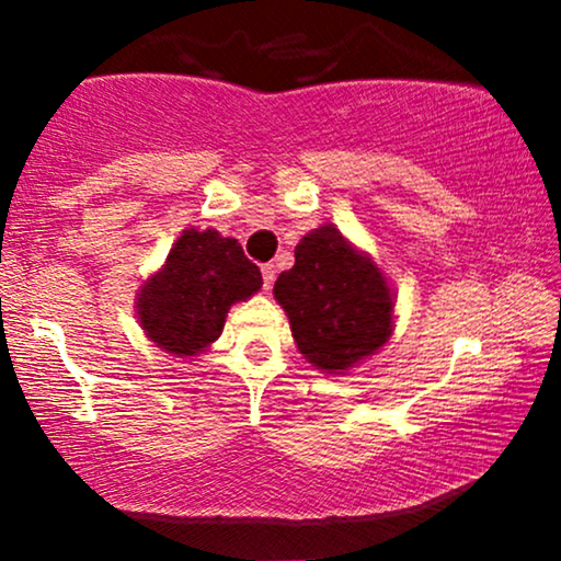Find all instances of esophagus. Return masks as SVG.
Segmentation results:
<instances>
[{"label":"esophagus","instance_id":"1","mask_svg":"<svg viewBox=\"0 0 561 561\" xmlns=\"http://www.w3.org/2000/svg\"><path fill=\"white\" fill-rule=\"evenodd\" d=\"M261 274H263V289H272L274 279H276V268L272 266V263H266V266L261 268Z\"/></svg>","mask_w":561,"mask_h":561}]
</instances>
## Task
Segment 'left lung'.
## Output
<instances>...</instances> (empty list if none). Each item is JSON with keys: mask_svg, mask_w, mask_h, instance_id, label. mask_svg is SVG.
<instances>
[{"mask_svg": "<svg viewBox=\"0 0 561 561\" xmlns=\"http://www.w3.org/2000/svg\"><path fill=\"white\" fill-rule=\"evenodd\" d=\"M274 298L287 311L302 356L332 375L371 356L390 337L388 282L332 227L302 237L295 266L276 279Z\"/></svg>", "mask_w": 561, "mask_h": 561, "instance_id": "obj_1", "label": "left lung"}]
</instances>
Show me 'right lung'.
Wrapping results in <instances>:
<instances>
[{
    "label": "right lung",
    "mask_w": 561,
    "mask_h": 561,
    "mask_svg": "<svg viewBox=\"0 0 561 561\" xmlns=\"http://www.w3.org/2000/svg\"><path fill=\"white\" fill-rule=\"evenodd\" d=\"M263 285L240 242L216 229H186L163 272L145 282L137 311L147 337L176 356H195L224 330L229 306Z\"/></svg>",
    "instance_id": "obj_1"
}]
</instances>
